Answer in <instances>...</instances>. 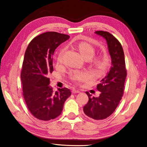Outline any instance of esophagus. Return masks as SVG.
<instances>
[{"label": "esophagus", "mask_w": 147, "mask_h": 147, "mask_svg": "<svg viewBox=\"0 0 147 147\" xmlns=\"http://www.w3.org/2000/svg\"><path fill=\"white\" fill-rule=\"evenodd\" d=\"M72 93H80V91L77 90V89H72Z\"/></svg>", "instance_id": "1"}]
</instances>
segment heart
Listing matches in <instances>:
<instances>
[{
  "label": "heart",
  "instance_id": "1",
  "mask_svg": "<svg viewBox=\"0 0 147 147\" xmlns=\"http://www.w3.org/2000/svg\"><path fill=\"white\" fill-rule=\"evenodd\" d=\"M77 49H78L81 55L85 59H90L94 56L95 50L94 47L90 44L86 42H81L76 45ZM64 53V50L59 53L58 58V61H61ZM92 63L96 70L98 71H103L106 67V62L105 59L101 56L96 57L92 59ZM89 74L87 73H82V72H75L71 75V79L75 82H82L87 78H88Z\"/></svg>",
  "mask_w": 147,
  "mask_h": 147
}]
</instances>
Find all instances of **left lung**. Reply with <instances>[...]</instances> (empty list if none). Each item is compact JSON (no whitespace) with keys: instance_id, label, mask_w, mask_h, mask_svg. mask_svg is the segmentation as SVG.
Instances as JSON below:
<instances>
[{"instance_id":"8db88e82","label":"left lung","mask_w":147,"mask_h":147,"mask_svg":"<svg viewBox=\"0 0 147 147\" xmlns=\"http://www.w3.org/2000/svg\"><path fill=\"white\" fill-rule=\"evenodd\" d=\"M95 34L106 39L112 66L108 74L96 86L100 92L98 97H91L86 93L89 101L84 107V112L94 120L105 119L112 114L118 106L124 93L126 73L124 54L121 44L108 32L96 31Z\"/></svg>"}]
</instances>
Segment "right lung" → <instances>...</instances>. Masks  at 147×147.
I'll use <instances>...</instances> for the list:
<instances>
[{
  "label": "right lung",
  "instance_id": "obj_1",
  "mask_svg": "<svg viewBox=\"0 0 147 147\" xmlns=\"http://www.w3.org/2000/svg\"><path fill=\"white\" fill-rule=\"evenodd\" d=\"M69 38L56 32H45L32 39L26 50L21 73L23 96L29 111L39 120L50 121L58 117L71 94L68 88L54 92L49 86L55 49Z\"/></svg>",
  "mask_w": 147,
  "mask_h": 147
}]
</instances>
